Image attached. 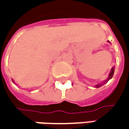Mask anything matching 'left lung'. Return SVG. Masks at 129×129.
Here are the masks:
<instances>
[{
	"instance_id": "left-lung-1",
	"label": "left lung",
	"mask_w": 129,
	"mask_h": 129,
	"mask_svg": "<svg viewBox=\"0 0 129 129\" xmlns=\"http://www.w3.org/2000/svg\"><path fill=\"white\" fill-rule=\"evenodd\" d=\"M109 42V41H108ZM114 70H115V69H114V67H113L112 69H111V71H110V74H109V76H108V79L105 80V81H104L103 83V84H97L96 86H95V87L96 88H98V87H101L103 84H105L106 82H108V81H109L110 79L113 77V74H114Z\"/></svg>"
}]
</instances>
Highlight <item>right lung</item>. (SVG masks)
<instances>
[{"instance_id": "1", "label": "right lung", "mask_w": 129, "mask_h": 129, "mask_svg": "<svg viewBox=\"0 0 129 129\" xmlns=\"http://www.w3.org/2000/svg\"><path fill=\"white\" fill-rule=\"evenodd\" d=\"M13 82H14V81H13Z\"/></svg>"}]
</instances>
